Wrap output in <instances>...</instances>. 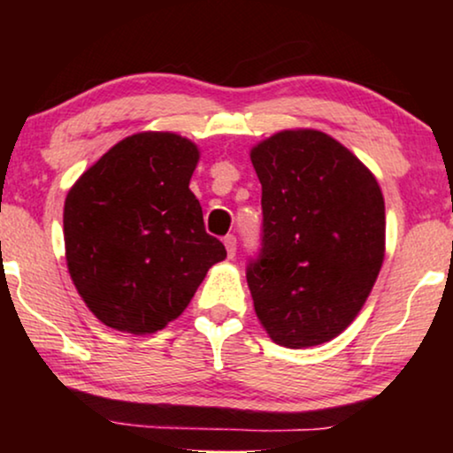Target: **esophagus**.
I'll return each instance as SVG.
<instances>
[{
	"instance_id": "34e87169",
	"label": "esophagus",
	"mask_w": 453,
	"mask_h": 453,
	"mask_svg": "<svg viewBox=\"0 0 453 453\" xmlns=\"http://www.w3.org/2000/svg\"><path fill=\"white\" fill-rule=\"evenodd\" d=\"M225 247H226V253L228 257H234V253H237V237L234 234H226L225 237Z\"/></svg>"
}]
</instances>
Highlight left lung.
<instances>
[{
	"mask_svg": "<svg viewBox=\"0 0 453 453\" xmlns=\"http://www.w3.org/2000/svg\"><path fill=\"white\" fill-rule=\"evenodd\" d=\"M262 183V247L247 264L253 307L276 344L338 336L381 270L386 206L355 154L318 129H287L251 150Z\"/></svg>",
	"mask_w": 453,
	"mask_h": 453,
	"instance_id": "left-lung-1",
	"label": "left lung"
}]
</instances>
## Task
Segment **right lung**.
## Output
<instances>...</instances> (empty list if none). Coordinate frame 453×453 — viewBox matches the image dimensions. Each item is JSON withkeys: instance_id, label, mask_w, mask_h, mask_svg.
<instances>
[{"instance_id": "add662e5", "label": "right lung", "mask_w": 453, "mask_h": 453, "mask_svg": "<svg viewBox=\"0 0 453 453\" xmlns=\"http://www.w3.org/2000/svg\"><path fill=\"white\" fill-rule=\"evenodd\" d=\"M197 158L196 144L181 135L135 134L103 154L67 194V270L104 326L163 330L226 257L189 189Z\"/></svg>"}]
</instances>
